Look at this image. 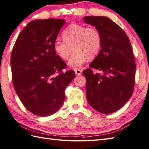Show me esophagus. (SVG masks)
Returning <instances> with one entry per match:
<instances>
[{
  "label": "esophagus",
  "mask_w": 149,
  "mask_h": 149,
  "mask_svg": "<svg viewBox=\"0 0 149 149\" xmlns=\"http://www.w3.org/2000/svg\"><path fill=\"white\" fill-rule=\"evenodd\" d=\"M74 71L75 72V74H76L77 75H79L82 74V71L79 69H77V68L74 69Z\"/></svg>",
  "instance_id": "34e87169"
}]
</instances>
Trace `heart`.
<instances>
[{
    "label": "heart",
    "instance_id": "heart-1",
    "mask_svg": "<svg viewBox=\"0 0 149 149\" xmlns=\"http://www.w3.org/2000/svg\"><path fill=\"white\" fill-rule=\"evenodd\" d=\"M63 41H56L54 50L59 58L68 60L74 50L68 62L69 66L79 68L87 59H91L99 54L102 45V36L95 27L73 24L68 26L61 34Z\"/></svg>",
    "mask_w": 149,
    "mask_h": 149
}]
</instances>
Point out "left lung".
<instances>
[{
  "label": "left lung",
  "mask_w": 149,
  "mask_h": 149,
  "mask_svg": "<svg viewBox=\"0 0 149 149\" xmlns=\"http://www.w3.org/2000/svg\"><path fill=\"white\" fill-rule=\"evenodd\" d=\"M102 36L98 56L83 72L86 77V98L97 111L109 114L120 109L133 93L136 65L130 41L123 29L106 17L88 16ZM92 69L100 71L94 74Z\"/></svg>",
  "instance_id": "1"
}]
</instances>
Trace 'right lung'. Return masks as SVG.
Here are the masks:
<instances>
[{"label":"right lung","mask_w":149,"mask_h":149,"mask_svg":"<svg viewBox=\"0 0 149 149\" xmlns=\"http://www.w3.org/2000/svg\"><path fill=\"white\" fill-rule=\"evenodd\" d=\"M64 19L49 18L29 22L13 48V84L19 99L34 115L56 113L65 99V90L75 77L72 70L63 72L65 62L54 50Z\"/></svg>","instance_id":"add662e5"}]
</instances>
